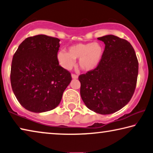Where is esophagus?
Returning a JSON list of instances; mask_svg holds the SVG:
<instances>
[{
	"instance_id": "esophagus-1",
	"label": "esophagus",
	"mask_w": 153,
	"mask_h": 153,
	"mask_svg": "<svg viewBox=\"0 0 153 153\" xmlns=\"http://www.w3.org/2000/svg\"><path fill=\"white\" fill-rule=\"evenodd\" d=\"M72 78L73 79H78V76L74 74H72Z\"/></svg>"
}]
</instances>
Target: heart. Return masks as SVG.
<instances>
[{"instance_id": "b5f03b06", "label": "heart", "mask_w": 153, "mask_h": 153, "mask_svg": "<svg viewBox=\"0 0 153 153\" xmlns=\"http://www.w3.org/2000/svg\"><path fill=\"white\" fill-rule=\"evenodd\" d=\"M104 49L97 42L88 44H76L70 46L65 51H60L57 59L63 68L70 69L73 66L74 60L79 59L80 68L84 71H91L99 65Z\"/></svg>"}]
</instances>
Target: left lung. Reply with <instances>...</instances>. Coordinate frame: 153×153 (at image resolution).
Masks as SVG:
<instances>
[{
    "label": "left lung",
    "instance_id": "8db88e82",
    "mask_svg": "<svg viewBox=\"0 0 153 153\" xmlns=\"http://www.w3.org/2000/svg\"><path fill=\"white\" fill-rule=\"evenodd\" d=\"M105 44L103 56L94 70L81 74V96L86 107L98 114H111L132 98L138 75V61L128 41L108 35L98 37Z\"/></svg>",
    "mask_w": 153,
    "mask_h": 153
}]
</instances>
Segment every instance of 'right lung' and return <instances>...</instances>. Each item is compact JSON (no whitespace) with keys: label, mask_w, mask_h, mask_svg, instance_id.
Returning a JSON list of instances; mask_svg holds the SVG:
<instances>
[{"label":"right lung","mask_w":153,"mask_h":153,"mask_svg":"<svg viewBox=\"0 0 153 153\" xmlns=\"http://www.w3.org/2000/svg\"><path fill=\"white\" fill-rule=\"evenodd\" d=\"M59 39L45 35L25 39L14 54L11 88L18 102L35 113L57 107L72 81L70 72L59 65Z\"/></svg>","instance_id":"right-lung-1"}]
</instances>
